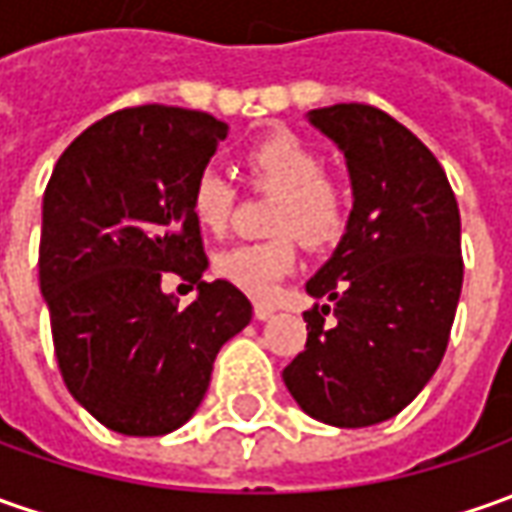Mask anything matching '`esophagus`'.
<instances>
[{"label":"esophagus","mask_w":512,"mask_h":512,"mask_svg":"<svg viewBox=\"0 0 512 512\" xmlns=\"http://www.w3.org/2000/svg\"><path fill=\"white\" fill-rule=\"evenodd\" d=\"M274 306H269V303H257L255 306V317L257 320H269V317H274Z\"/></svg>","instance_id":"34e87169"}]
</instances>
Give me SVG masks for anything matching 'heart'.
I'll return each mask as SVG.
<instances>
[{"mask_svg":"<svg viewBox=\"0 0 512 512\" xmlns=\"http://www.w3.org/2000/svg\"><path fill=\"white\" fill-rule=\"evenodd\" d=\"M246 169L257 189L274 192L272 232L263 243H235L215 255V272L255 300H272L280 283L297 266L294 235L306 246H328L343 235L345 198L326 181V161L297 135L277 133L255 144ZM235 184L218 167L198 172L189 209L206 232H223L235 209Z\"/></svg>","mask_w":512,"mask_h":512,"instance_id":"b5f03b06","label":"heart"}]
</instances>
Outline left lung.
<instances>
[{
    "label": "left lung",
    "mask_w": 512,
    "mask_h": 512,
    "mask_svg": "<svg viewBox=\"0 0 512 512\" xmlns=\"http://www.w3.org/2000/svg\"><path fill=\"white\" fill-rule=\"evenodd\" d=\"M306 118L343 152L354 206L306 283L326 303L303 314L309 340L283 382L311 419L368 428L411 405L445 357L465 272L459 206L433 152L388 113L334 104Z\"/></svg>",
    "instance_id": "8db88e82"
}]
</instances>
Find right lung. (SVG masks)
Wrapping results in <instances>:
<instances>
[{"mask_svg": "<svg viewBox=\"0 0 512 512\" xmlns=\"http://www.w3.org/2000/svg\"><path fill=\"white\" fill-rule=\"evenodd\" d=\"M229 127L198 110L130 107L62 152L42 201L39 289L64 385L104 428L164 436L198 411L226 340L252 320L229 280H201L189 192ZM164 271L199 286L186 310Z\"/></svg>", "mask_w": 512, "mask_h": 512, "instance_id": "right-lung-1", "label": "right lung"}]
</instances>
